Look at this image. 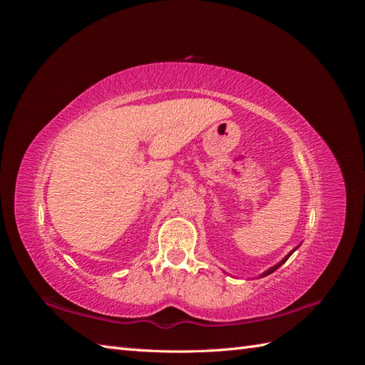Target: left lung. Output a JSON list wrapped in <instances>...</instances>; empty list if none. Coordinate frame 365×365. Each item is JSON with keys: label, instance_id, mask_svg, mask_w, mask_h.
I'll list each match as a JSON object with an SVG mask.
<instances>
[{"label": "left lung", "instance_id": "8db88e82", "mask_svg": "<svg viewBox=\"0 0 365 365\" xmlns=\"http://www.w3.org/2000/svg\"><path fill=\"white\" fill-rule=\"evenodd\" d=\"M294 251H295V250H292V251H291V252H289V254H288V256H286V257H284V259H283V260H282V262H280V263H279V264H275V267H272V268H271V269H268V271H267V272H263V275H268V274H271V272H274V271H275V269H277V268H280V267H282V264H283V263H284V262H286V260H288V259H289V257H291V254H292V252H294Z\"/></svg>", "mask_w": 365, "mask_h": 365}]
</instances>
